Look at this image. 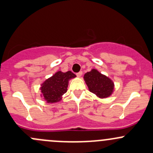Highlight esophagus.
<instances>
[{"mask_svg": "<svg viewBox=\"0 0 153 153\" xmlns=\"http://www.w3.org/2000/svg\"><path fill=\"white\" fill-rule=\"evenodd\" d=\"M82 74H83V72L81 71V72H78V73L76 74V75H77V76H78V77H81V75H82Z\"/></svg>", "mask_w": 153, "mask_h": 153, "instance_id": "1", "label": "esophagus"}]
</instances>
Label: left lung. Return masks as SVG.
<instances>
[{
    "mask_svg": "<svg viewBox=\"0 0 153 153\" xmlns=\"http://www.w3.org/2000/svg\"><path fill=\"white\" fill-rule=\"evenodd\" d=\"M84 78L89 91L99 98H105L112 95L114 89L112 81L96 69L86 72Z\"/></svg>",
    "mask_w": 153,
    "mask_h": 153,
    "instance_id": "left-lung-1",
    "label": "left lung"
}]
</instances>
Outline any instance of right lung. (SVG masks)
<instances>
[{"label":"right lung","mask_w":153,"mask_h":153,"mask_svg":"<svg viewBox=\"0 0 153 153\" xmlns=\"http://www.w3.org/2000/svg\"><path fill=\"white\" fill-rule=\"evenodd\" d=\"M75 77L76 75L71 71L57 72L41 84V90L44 99L47 103H55L61 101L62 95L67 91L69 80Z\"/></svg>","instance_id":"add662e5"}]
</instances>
